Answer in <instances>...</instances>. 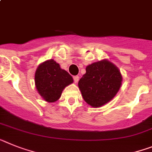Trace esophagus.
<instances>
[{
	"mask_svg": "<svg viewBox=\"0 0 152 152\" xmlns=\"http://www.w3.org/2000/svg\"><path fill=\"white\" fill-rule=\"evenodd\" d=\"M78 81H79L78 76H75V77H74V81H75V84H77V83L78 82Z\"/></svg>",
	"mask_w": 152,
	"mask_h": 152,
	"instance_id": "34e87169",
	"label": "esophagus"
}]
</instances>
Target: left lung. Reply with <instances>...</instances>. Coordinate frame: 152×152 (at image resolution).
Here are the masks:
<instances>
[{
  "mask_svg": "<svg viewBox=\"0 0 152 152\" xmlns=\"http://www.w3.org/2000/svg\"><path fill=\"white\" fill-rule=\"evenodd\" d=\"M122 84L118 67L107 59L91 64L78 81L81 95L93 107L104 105L117 94Z\"/></svg>",
  "mask_w": 152,
  "mask_h": 152,
  "instance_id": "1",
  "label": "left lung"
}]
</instances>
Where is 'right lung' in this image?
Instances as JSON below:
<instances>
[{"label":"right lung","mask_w":152,"mask_h":152,"mask_svg":"<svg viewBox=\"0 0 152 152\" xmlns=\"http://www.w3.org/2000/svg\"><path fill=\"white\" fill-rule=\"evenodd\" d=\"M74 82L73 77L53 59L39 64L34 75V83L38 94L45 102L54 103L61 96L66 87Z\"/></svg>","instance_id":"add662e5"}]
</instances>
